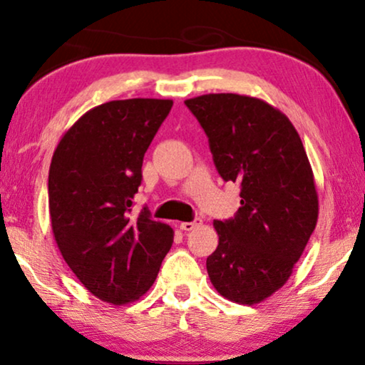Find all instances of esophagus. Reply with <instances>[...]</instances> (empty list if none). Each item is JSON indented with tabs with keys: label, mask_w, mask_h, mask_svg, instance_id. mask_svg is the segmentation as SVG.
Wrapping results in <instances>:
<instances>
[{
	"label": "esophagus",
	"mask_w": 365,
	"mask_h": 365,
	"mask_svg": "<svg viewBox=\"0 0 365 365\" xmlns=\"http://www.w3.org/2000/svg\"><path fill=\"white\" fill-rule=\"evenodd\" d=\"M201 224H202L201 219H194L191 222H181V226L179 227H181L182 231H194V229H197Z\"/></svg>",
	"instance_id": "obj_1"
}]
</instances>
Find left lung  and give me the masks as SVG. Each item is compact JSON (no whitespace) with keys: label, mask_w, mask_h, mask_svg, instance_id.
Masks as SVG:
<instances>
[{"label":"left lung","mask_w":365,"mask_h":365,"mask_svg":"<svg viewBox=\"0 0 365 365\" xmlns=\"http://www.w3.org/2000/svg\"><path fill=\"white\" fill-rule=\"evenodd\" d=\"M209 138L224 181L241 184L234 219L214 221L207 257L212 286L236 304H259L291 277L319 217L314 173L289 118L264 99L236 93L186 99Z\"/></svg>","instance_id":"left-lung-1"}]
</instances>
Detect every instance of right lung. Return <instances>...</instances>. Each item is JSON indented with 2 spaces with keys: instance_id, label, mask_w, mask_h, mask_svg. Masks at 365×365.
Returning <instances> with one entry per match:
<instances>
[{
  "instance_id": "right-lung-1",
  "label": "right lung",
  "mask_w": 365,
  "mask_h": 365,
  "mask_svg": "<svg viewBox=\"0 0 365 365\" xmlns=\"http://www.w3.org/2000/svg\"><path fill=\"white\" fill-rule=\"evenodd\" d=\"M173 99L133 98L89 109L66 129L48 178L49 217L59 252L93 296L126 306L156 281L174 231L146 209L129 216L144 153Z\"/></svg>"
}]
</instances>
